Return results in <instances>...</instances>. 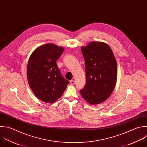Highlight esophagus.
I'll return each mask as SVG.
<instances>
[{
	"mask_svg": "<svg viewBox=\"0 0 147 147\" xmlns=\"http://www.w3.org/2000/svg\"><path fill=\"white\" fill-rule=\"evenodd\" d=\"M75 80H70V83H71V84H72V85H73V84H75Z\"/></svg>",
	"mask_w": 147,
	"mask_h": 147,
	"instance_id": "esophagus-1",
	"label": "esophagus"
}]
</instances>
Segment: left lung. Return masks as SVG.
<instances>
[{
  "label": "left lung",
  "instance_id": "left-lung-1",
  "mask_svg": "<svg viewBox=\"0 0 147 147\" xmlns=\"http://www.w3.org/2000/svg\"><path fill=\"white\" fill-rule=\"evenodd\" d=\"M85 61L86 82L80 91L91 105L106 100L112 93L117 81V64L110 47L102 42H92L82 47Z\"/></svg>",
  "mask_w": 147,
  "mask_h": 147
}]
</instances>
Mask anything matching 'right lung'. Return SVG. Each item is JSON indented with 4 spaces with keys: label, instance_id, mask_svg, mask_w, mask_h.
<instances>
[{
    "label": "right lung",
    "instance_id": "right-lung-1",
    "mask_svg": "<svg viewBox=\"0 0 147 147\" xmlns=\"http://www.w3.org/2000/svg\"><path fill=\"white\" fill-rule=\"evenodd\" d=\"M63 52V48L48 44L37 48L30 57L27 68L28 82L34 95L42 101L54 102L61 97L69 84L56 64Z\"/></svg>",
    "mask_w": 147,
    "mask_h": 147
}]
</instances>
